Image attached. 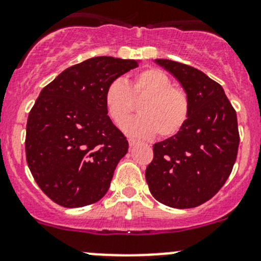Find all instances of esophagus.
I'll list each match as a JSON object with an SVG mask.
<instances>
[{
    "instance_id": "obj_1",
    "label": "esophagus",
    "mask_w": 261,
    "mask_h": 261,
    "mask_svg": "<svg viewBox=\"0 0 261 261\" xmlns=\"http://www.w3.org/2000/svg\"><path fill=\"white\" fill-rule=\"evenodd\" d=\"M136 144H138V142H136V140H133V139L128 140V145H130V147H134V145H136Z\"/></svg>"
}]
</instances>
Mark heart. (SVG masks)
I'll list each match as a JSON object with an SVG mask.
<instances>
[{
    "label": "heart",
    "instance_id": "heart-1",
    "mask_svg": "<svg viewBox=\"0 0 261 261\" xmlns=\"http://www.w3.org/2000/svg\"><path fill=\"white\" fill-rule=\"evenodd\" d=\"M139 105V117L128 119L123 130L131 138L148 139L156 133L161 138H170L179 133L189 118L190 102L186 92L160 69H145L135 75L133 82L114 79L108 84L104 95L108 116L121 126Z\"/></svg>",
    "mask_w": 261,
    "mask_h": 261
}]
</instances>
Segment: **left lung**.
<instances>
[{
	"instance_id": "left-lung-1",
	"label": "left lung",
	"mask_w": 261,
	"mask_h": 261,
	"mask_svg": "<svg viewBox=\"0 0 261 261\" xmlns=\"http://www.w3.org/2000/svg\"><path fill=\"white\" fill-rule=\"evenodd\" d=\"M182 86L189 118L174 136L153 145L145 179L152 196L171 208H194L210 200L229 178L239 145L237 113L224 88L200 70L154 60Z\"/></svg>"
}]
</instances>
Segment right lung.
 I'll list each match as a JSON object with an SVG mask.
<instances>
[{"instance_id":"obj_1","label":"right lung","mask_w":261,"mask_h":261,"mask_svg":"<svg viewBox=\"0 0 261 261\" xmlns=\"http://www.w3.org/2000/svg\"><path fill=\"white\" fill-rule=\"evenodd\" d=\"M139 60L93 57L63 70L44 87L28 114L25 157L46 196L66 208L107 194L128 142L105 109L108 84Z\"/></svg>"}]
</instances>
